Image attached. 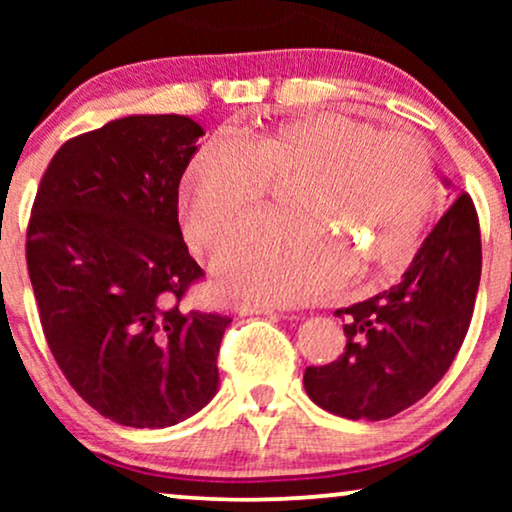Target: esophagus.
<instances>
[{
  "label": "esophagus",
  "instance_id": "esophagus-1",
  "mask_svg": "<svg viewBox=\"0 0 512 512\" xmlns=\"http://www.w3.org/2000/svg\"><path fill=\"white\" fill-rule=\"evenodd\" d=\"M233 310L244 317V314H272L275 312V307L261 305V303H235Z\"/></svg>",
  "mask_w": 512,
  "mask_h": 512
}]
</instances>
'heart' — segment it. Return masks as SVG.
I'll use <instances>...</instances> for the list:
<instances>
[{
  "instance_id": "heart-1",
  "label": "heart",
  "mask_w": 512,
  "mask_h": 512,
  "mask_svg": "<svg viewBox=\"0 0 512 512\" xmlns=\"http://www.w3.org/2000/svg\"><path fill=\"white\" fill-rule=\"evenodd\" d=\"M289 219L256 226L223 251V289L268 303H307L354 272L391 277L408 261L436 205V167L424 139L314 114L209 142L188 160L179 214L195 249H219L254 219L270 184H286Z\"/></svg>"
}]
</instances>
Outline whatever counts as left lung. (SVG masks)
Instances as JSON below:
<instances>
[{
    "instance_id": "left-lung-1",
    "label": "left lung",
    "mask_w": 512,
    "mask_h": 512,
    "mask_svg": "<svg viewBox=\"0 0 512 512\" xmlns=\"http://www.w3.org/2000/svg\"><path fill=\"white\" fill-rule=\"evenodd\" d=\"M480 221L461 193L426 237L403 279L335 310L345 352L305 368L307 396L345 419L380 422L410 408L443 380L468 326L480 286Z\"/></svg>"
}]
</instances>
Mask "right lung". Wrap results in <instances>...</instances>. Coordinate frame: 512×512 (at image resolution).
<instances>
[{"label": "right lung", "mask_w": 512, "mask_h": 512, "mask_svg": "<svg viewBox=\"0 0 512 512\" xmlns=\"http://www.w3.org/2000/svg\"><path fill=\"white\" fill-rule=\"evenodd\" d=\"M205 135L177 114L72 137L41 177L27 270L41 328L76 394L111 422L165 429L219 387L230 317L186 310L205 272L181 237L179 181Z\"/></svg>", "instance_id": "right-lung-1"}]
</instances>
